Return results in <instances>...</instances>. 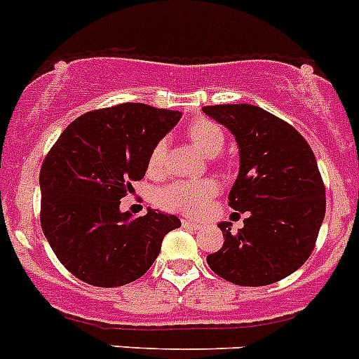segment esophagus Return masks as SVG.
<instances>
[{"label": "esophagus", "instance_id": "obj_1", "mask_svg": "<svg viewBox=\"0 0 359 359\" xmlns=\"http://www.w3.org/2000/svg\"><path fill=\"white\" fill-rule=\"evenodd\" d=\"M183 228H189V229H194V231H197V229H201L203 226L199 224V222H194V220L185 219L183 220Z\"/></svg>", "mask_w": 359, "mask_h": 359}]
</instances>
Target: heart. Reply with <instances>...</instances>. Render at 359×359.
Here are the masks:
<instances>
[{
  "label": "heart",
  "mask_w": 359,
  "mask_h": 359,
  "mask_svg": "<svg viewBox=\"0 0 359 359\" xmlns=\"http://www.w3.org/2000/svg\"><path fill=\"white\" fill-rule=\"evenodd\" d=\"M189 139L192 140L194 146H197L208 156H215L224 147V133L217 126L215 123L206 119H197L187 130ZM167 144L165 140H160L153 147L149 154V170L151 172H160L163 169L165 162ZM217 192V183L213 180H182V182H174L170 185L163 187L156 196L158 205L162 208L170 210V212L187 213V215H201L208 203Z\"/></svg>",
  "instance_id": "heart-1"
}]
</instances>
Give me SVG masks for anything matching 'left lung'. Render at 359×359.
Returning a JSON list of instances; mask_svg holds the SVG:
<instances>
[{
	"label": "left lung",
	"mask_w": 359,
	"mask_h": 359,
	"mask_svg": "<svg viewBox=\"0 0 359 359\" xmlns=\"http://www.w3.org/2000/svg\"><path fill=\"white\" fill-rule=\"evenodd\" d=\"M203 111L235 137L240 169L228 199L248 213L236 233L220 222L224 244L206 262L240 287L272 285L306 262L324 220L325 190L313 151L295 128L255 104Z\"/></svg>",
	"instance_id": "obj_1"
}]
</instances>
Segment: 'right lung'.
Returning <instances> with one entry per match:
<instances>
[{
	"label": "right lung",
	"instance_id": "add662e5",
	"mask_svg": "<svg viewBox=\"0 0 359 359\" xmlns=\"http://www.w3.org/2000/svg\"><path fill=\"white\" fill-rule=\"evenodd\" d=\"M182 111L142 103L94 110L72 121L42 163L41 226L60 263L94 287H123L146 274L176 215L147 208L121 212V199L142 180L153 147Z\"/></svg>",
	"mask_w": 359,
	"mask_h": 359
}]
</instances>
